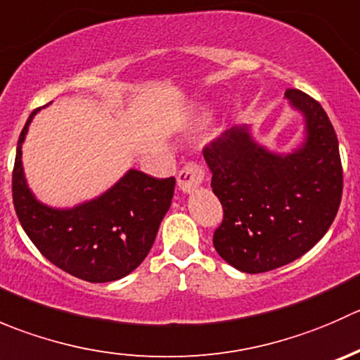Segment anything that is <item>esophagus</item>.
Returning a JSON list of instances; mask_svg holds the SVG:
<instances>
[{
	"label": "esophagus",
	"mask_w": 360,
	"mask_h": 360,
	"mask_svg": "<svg viewBox=\"0 0 360 360\" xmlns=\"http://www.w3.org/2000/svg\"><path fill=\"white\" fill-rule=\"evenodd\" d=\"M205 179V167L200 162H190L183 167L179 174H177V184L184 193H191L197 190L198 186Z\"/></svg>",
	"instance_id": "34e87169"
}]
</instances>
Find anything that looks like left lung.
Returning <instances> with one entry per match:
<instances>
[{"label": "left lung", "mask_w": 360, "mask_h": 360, "mask_svg": "<svg viewBox=\"0 0 360 360\" xmlns=\"http://www.w3.org/2000/svg\"><path fill=\"white\" fill-rule=\"evenodd\" d=\"M304 116L307 139L291 155L259 146L248 127H233L203 148L223 221L214 248L245 274H263L308 252L335 221L343 193L338 137L321 103L285 90Z\"/></svg>", "instance_id": "8db88e82"}]
</instances>
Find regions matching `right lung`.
Returning <instances> with one entry per match:
<instances>
[{"label": "right lung", "mask_w": 360, "mask_h": 360, "mask_svg": "<svg viewBox=\"0 0 360 360\" xmlns=\"http://www.w3.org/2000/svg\"><path fill=\"white\" fill-rule=\"evenodd\" d=\"M39 110V108H38ZM17 143L12 195L17 217L36 249L60 270L86 282H111L136 270L150 252L172 202L176 179H157L130 169L115 186L72 209L39 203L25 184L22 143Z\"/></svg>", "instance_id": "right-lung-1"}]
</instances>
